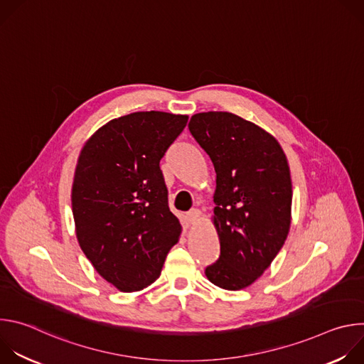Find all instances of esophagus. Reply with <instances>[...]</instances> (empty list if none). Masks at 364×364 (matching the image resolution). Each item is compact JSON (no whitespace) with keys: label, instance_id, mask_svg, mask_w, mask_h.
<instances>
[{"label":"esophagus","instance_id":"esophagus-1","mask_svg":"<svg viewBox=\"0 0 364 364\" xmlns=\"http://www.w3.org/2000/svg\"><path fill=\"white\" fill-rule=\"evenodd\" d=\"M187 220L190 225H197L201 220V212L198 209H191L187 213Z\"/></svg>","mask_w":364,"mask_h":364}]
</instances>
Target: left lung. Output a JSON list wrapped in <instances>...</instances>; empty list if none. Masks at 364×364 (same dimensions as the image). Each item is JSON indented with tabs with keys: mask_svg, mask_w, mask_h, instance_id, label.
<instances>
[{
	"mask_svg": "<svg viewBox=\"0 0 364 364\" xmlns=\"http://www.w3.org/2000/svg\"><path fill=\"white\" fill-rule=\"evenodd\" d=\"M188 129L216 171L212 222L220 256L205 268L216 287L239 291L272 264L291 226L292 183L274 135L230 112H200Z\"/></svg>",
	"mask_w": 364,
	"mask_h": 364,
	"instance_id": "8db88e82",
	"label": "left lung"
}]
</instances>
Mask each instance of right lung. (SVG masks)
<instances>
[{
    "label": "right lung",
    "instance_id": "right-lung-1",
    "mask_svg": "<svg viewBox=\"0 0 364 364\" xmlns=\"http://www.w3.org/2000/svg\"><path fill=\"white\" fill-rule=\"evenodd\" d=\"M187 121L134 112L100 127L80 149L72 186L76 237L96 272L122 292L157 281L180 239L160 160Z\"/></svg>",
    "mask_w": 364,
    "mask_h": 364
}]
</instances>
